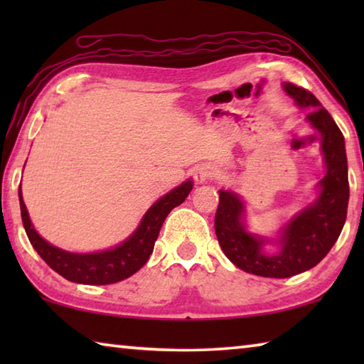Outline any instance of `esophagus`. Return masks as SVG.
<instances>
[{
  "mask_svg": "<svg viewBox=\"0 0 364 364\" xmlns=\"http://www.w3.org/2000/svg\"><path fill=\"white\" fill-rule=\"evenodd\" d=\"M213 176H215L213 167H210V165H200V167L196 170L194 180L197 184H205Z\"/></svg>",
  "mask_w": 364,
  "mask_h": 364,
  "instance_id": "1",
  "label": "esophagus"
}]
</instances>
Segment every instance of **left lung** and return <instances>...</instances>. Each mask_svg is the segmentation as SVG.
Here are the masks:
<instances>
[{
	"instance_id": "1",
	"label": "left lung",
	"mask_w": 364,
	"mask_h": 364,
	"mask_svg": "<svg viewBox=\"0 0 364 364\" xmlns=\"http://www.w3.org/2000/svg\"><path fill=\"white\" fill-rule=\"evenodd\" d=\"M282 90L300 109L311 110L306 122L321 136L326 173L316 184V199L289 218L276 237L258 236L247 230L245 204L234 191H218L220 204L215 215V232L223 254L245 273L263 278H291L316 267L341 236L350 197L342 132L310 91L292 83H282ZM267 245H276L279 250L268 255L264 250Z\"/></svg>"
}]
</instances>
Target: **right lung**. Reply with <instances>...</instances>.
<instances>
[{"label": "right lung", "instance_id": "right-lung-1", "mask_svg": "<svg viewBox=\"0 0 364 364\" xmlns=\"http://www.w3.org/2000/svg\"><path fill=\"white\" fill-rule=\"evenodd\" d=\"M193 180L183 181L180 186L173 188L170 193L154 202L147 208L144 217L141 218L136 230L125 241L117 244L115 247L91 252V254L67 252L43 239L28 217L26 202H23L22 197V189L19 186L22 223L33 249L49 264V268H53L63 278L77 282V284H114V282L130 278L132 274L144 267L152 254L154 244L157 241L160 228H162L165 218L175 207L183 204L184 199L193 191Z\"/></svg>", "mask_w": 364, "mask_h": 364}]
</instances>
